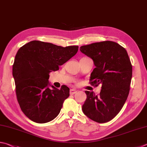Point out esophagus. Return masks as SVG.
Returning a JSON list of instances; mask_svg holds the SVG:
<instances>
[{"mask_svg":"<svg viewBox=\"0 0 147 147\" xmlns=\"http://www.w3.org/2000/svg\"><path fill=\"white\" fill-rule=\"evenodd\" d=\"M77 93V90H74V89H71L70 91V95H74V94Z\"/></svg>","mask_w":147,"mask_h":147,"instance_id":"esophagus-1","label":"esophagus"}]
</instances>
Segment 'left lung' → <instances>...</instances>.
<instances>
[{"label":"left lung","instance_id":"1","mask_svg":"<svg viewBox=\"0 0 147 147\" xmlns=\"http://www.w3.org/2000/svg\"><path fill=\"white\" fill-rule=\"evenodd\" d=\"M80 51L93 59L96 67L90 83L102 85L100 94L86 91L82 109L85 115L98 123L109 121L123 107L129 95L132 66L127 51L118 43L104 41L81 46Z\"/></svg>","mask_w":147,"mask_h":147}]
</instances>
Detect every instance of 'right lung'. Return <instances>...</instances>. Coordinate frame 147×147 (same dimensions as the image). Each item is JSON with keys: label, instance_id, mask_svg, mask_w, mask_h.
Segmentation results:
<instances>
[{"label": "right lung", "instance_id": "obj_1", "mask_svg": "<svg viewBox=\"0 0 147 147\" xmlns=\"http://www.w3.org/2000/svg\"><path fill=\"white\" fill-rule=\"evenodd\" d=\"M78 46L63 47L51 43L31 41L19 49L13 65L16 95L25 115L36 123L49 122L59 115L70 89L49 86V73L76 54Z\"/></svg>", "mask_w": 147, "mask_h": 147}]
</instances>
